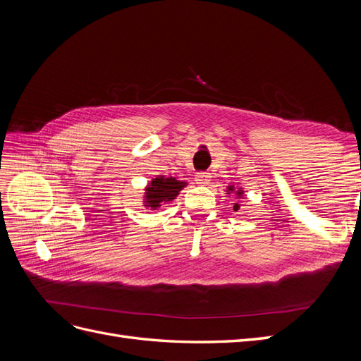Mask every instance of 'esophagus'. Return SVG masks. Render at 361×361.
<instances>
[{
    "label": "esophagus",
    "instance_id": "1",
    "mask_svg": "<svg viewBox=\"0 0 361 361\" xmlns=\"http://www.w3.org/2000/svg\"><path fill=\"white\" fill-rule=\"evenodd\" d=\"M195 180H197V183H200V185H207L211 180V174L206 173V171L195 173Z\"/></svg>",
    "mask_w": 361,
    "mask_h": 361
}]
</instances>
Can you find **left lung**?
I'll list each match as a JSON object with an SVG mask.
<instances>
[{"label": "left lung", "instance_id": "1", "mask_svg": "<svg viewBox=\"0 0 361 361\" xmlns=\"http://www.w3.org/2000/svg\"><path fill=\"white\" fill-rule=\"evenodd\" d=\"M238 194H241V192H238ZM235 209H238V204H235Z\"/></svg>", "mask_w": 361, "mask_h": 361}]
</instances>
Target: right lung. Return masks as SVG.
<instances>
[{"instance_id": "obj_1", "label": "right lung", "mask_w": 361, "mask_h": 361, "mask_svg": "<svg viewBox=\"0 0 361 361\" xmlns=\"http://www.w3.org/2000/svg\"><path fill=\"white\" fill-rule=\"evenodd\" d=\"M183 182H179L174 178H157L152 180L147 187L146 192V203L152 207V209H157L162 203L171 202L179 191L183 188Z\"/></svg>"}]
</instances>
